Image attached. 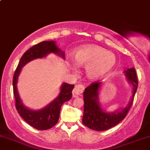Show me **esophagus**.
Returning <instances> with one entry per match:
<instances>
[{"mask_svg": "<svg viewBox=\"0 0 150 150\" xmlns=\"http://www.w3.org/2000/svg\"><path fill=\"white\" fill-rule=\"evenodd\" d=\"M85 89V86L83 85H81V84H79L76 85L75 86L74 89L73 90V96L74 97H76L77 96L81 95L84 91Z\"/></svg>", "mask_w": 150, "mask_h": 150, "instance_id": "obj_1", "label": "esophagus"}]
</instances>
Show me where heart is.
<instances>
[{"mask_svg": "<svg viewBox=\"0 0 150 150\" xmlns=\"http://www.w3.org/2000/svg\"><path fill=\"white\" fill-rule=\"evenodd\" d=\"M75 63L86 67L87 76L90 79H98L113 69L116 58L113 53L95 45L85 46L74 53Z\"/></svg>", "mask_w": 150, "mask_h": 150, "instance_id": "b5f03b06", "label": "heart"}]
</instances>
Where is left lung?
Returning <instances> with one entry per match:
<instances>
[{"instance_id": "8db88e82", "label": "left lung", "mask_w": 150, "mask_h": 150, "mask_svg": "<svg viewBox=\"0 0 150 150\" xmlns=\"http://www.w3.org/2000/svg\"><path fill=\"white\" fill-rule=\"evenodd\" d=\"M125 74L133 86V95L128 105L120 112L109 113L101 110L98 101V90L100 86V82L95 81L92 83L85 89L83 92L84 113L82 120L85 126L93 130L102 132L112 128L125 119L134 103V96L138 86L135 68L126 69Z\"/></svg>"}]
</instances>
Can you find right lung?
<instances>
[{"mask_svg":"<svg viewBox=\"0 0 150 150\" xmlns=\"http://www.w3.org/2000/svg\"><path fill=\"white\" fill-rule=\"evenodd\" d=\"M54 41H43L35 44L24 53L18 62L13 76V91L15 97V106L19 115L33 128L38 130H47L52 128L58 123L62 105L72 97V90L74 85L63 83L61 88L60 95L52 103L40 110H31L25 108L18 96L16 83L21 68L27 62L36 58H43L48 53H54L62 55L64 53L55 45Z\"/></svg>","mask_w":150,"mask_h":150,"instance_id":"add662e5","label":"right lung"}]
</instances>
